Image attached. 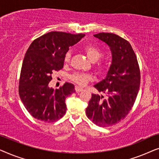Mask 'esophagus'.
I'll list each match as a JSON object with an SVG mask.
<instances>
[{
    "label": "esophagus",
    "mask_w": 159,
    "mask_h": 159,
    "mask_svg": "<svg viewBox=\"0 0 159 159\" xmlns=\"http://www.w3.org/2000/svg\"><path fill=\"white\" fill-rule=\"evenodd\" d=\"M83 90V89H82V88H80V87H79V86H75V91L77 93H80V92H81V91H82Z\"/></svg>",
    "instance_id": "1"
}]
</instances>
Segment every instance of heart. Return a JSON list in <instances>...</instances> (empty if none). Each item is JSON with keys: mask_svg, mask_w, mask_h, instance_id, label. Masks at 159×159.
<instances>
[{"mask_svg": "<svg viewBox=\"0 0 159 159\" xmlns=\"http://www.w3.org/2000/svg\"><path fill=\"white\" fill-rule=\"evenodd\" d=\"M83 51L86 54L88 58L92 62H95L96 64L95 65V68L98 72L101 73L106 70V61H98L102 56V51L96 45L93 44H88L84 45L83 47ZM71 59V52L68 51L65 54L64 58V61L65 64H68L70 61ZM71 80L76 83H77L80 85H85L88 82L93 79V77L89 74L82 73V72H76L71 75Z\"/></svg>", "mask_w": 159, "mask_h": 159, "instance_id": "heart-1", "label": "heart"}]
</instances>
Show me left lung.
I'll list each match as a JSON object with an SVG mask.
<instances>
[{
    "label": "left lung",
    "mask_w": 159,
    "mask_h": 159,
    "mask_svg": "<svg viewBox=\"0 0 159 159\" xmlns=\"http://www.w3.org/2000/svg\"><path fill=\"white\" fill-rule=\"evenodd\" d=\"M94 37L109 46L112 62L105 79L94 85L106 97L92 94L86 115L99 127H110L125 119L131 111L140 89V68L135 53L125 39L106 32Z\"/></svg>",
    "instance_id": "8db88e82"
}]
</instances>
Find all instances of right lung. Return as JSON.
<instances>
[{"mask_svg":"<svg viewBox=\"0 0 159 159\" xmlns=\"http://www.w3.org/2000/svg\"><path fill=\"white\" fill-rule=\"evenodd\" d=\"M84 34L50 32L37 38L26 52L19 78L21 101L34 118L54 122L66 112V98L75 92V85L66 82L53 90L48 84L52 74L64 67V58L69 47L79 42Z\"/></svg>","mask_w":159,"mask_h":159,"instance_id":"right-lung-1","label":"right lung"}]
</instances>
